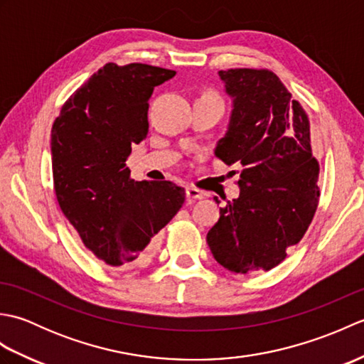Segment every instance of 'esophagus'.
Segmentation results:
<instances>
[{"label":"esophagus","mask_w":364,"mask_h":364,"mask_svg":"<svg viewBox=\"0 0 364 364\" xmlns=\"http://www.w3.org/2000/svg\"><path fill=\"white\" fill-rule=\"evenodd\" d=\"M186 197H188V200H189V203H192V202H196V200L202 198L203 194H202V192H200L198 189H196V188H188V189H186Z\"/></svg>","instance_id":"1"}]
</instances>
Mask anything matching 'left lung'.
Returning a JSON list of instances; mask_svg holds the SVG:
<instances>
[{"mask_svg":"<svg viewBox=\"0 0 364 364\" xmlns=\"http://www.w3.org/2000/svg\"><path fill=\"white\" fill-rule=\"evenodd\" d=\"M219 76L235 107L214 154L242 167L241 194L220 208L206 241L230 272L270 270L300 242L319 205L310 120L267 68H230Z\"/></svg>","mask_w":364,"mask_h":364,"instance_id":"left-lung-1","label":"left lung"}]
</instances>
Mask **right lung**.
<instances>
[{
	"mask_svg": "<svg viewBox=\"0 0 364 364\" xmlns=\"http://www.w3.org/2000/svg\"><path fill=\"white\" fill-rule=\"evenodd\" d=\"M176 72L133 63L100 68L51 128L53 183L64 215L98 259L141 264L186 198L170 181H134L127 159L149 134V98Z\"/></svg>",
	"mask_w": 364,
	"mask_h": 364,
	"instance_id": "obj_1",
	"label": "right lung"
}]
</instances>
